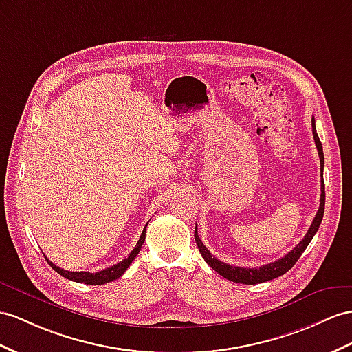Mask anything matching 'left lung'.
I'll list each match as a JSON object with an SVG mask.
<instances>
[{"label":"left lung","instance_id":"obj_1","mask_svg":"<svg viewBox=\"0 0 352 352\" xmlns=\"http://www.w3.org/2000/svg\"><path fill=\"white\" fill-rule=\"evenodd\" d=\"M312 133H314V140H315V146H317L318 150V156H320V164H321V175H322V168H324V153H322V146L321 141L318 138L317 133V128H315V119L312 117ZM324 205H326V192H324V179L321 178V197H320V208L317 215L311 224L309 230L306 232L305 238L297 244L290 253L285 254L283 258L276 260V262L263 265L260 267H238V266H230L228 263L221 262V260L215 258L206 247L202 244V241L197 236V226L195 229V239H196V245L199 248L202 257L205 258V262L208 263L215 272H219L221 276H224L229 281L233 283H239V284H258V283H266L270 281V279H275L278 276L284 275L285 272L290 270L294 263L299 260V257L302 256L303 251L306 250V247L309 245V242L312 241L314 235L317 233L322 215H324Z\"/></svg>","mask_w":352,"mask_h":352}]
</instances>
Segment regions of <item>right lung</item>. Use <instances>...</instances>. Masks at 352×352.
<instances>
[{"instance_id":"1","label":"right lung","mask_w":352,"mask_h":352,"mask_svg":"<svg viewBox=\"0 0 352 352\" xmlns=\"http://www.w3.org/2000/svg\"><path fill=\"white\" fill-rule=\"evenodd\" d=\"M148 224V223H147ZM147 224L146 228H144L141 236H140V241L137 242V245H135V248L131 251L129 256L123 258L122 262H119L117 265L111 266V267H107V269H102L99 270V272H69V270H65V269H60L56 265H53L49 258H46L49 265L56 270L58 274H60L62 276H65L67 279H71V281H76V283H82V284H89V285H101V284H107V283H111L114 281V279L120 278L126 269L129 267V265L133 262V258L138 256L140 250L144 244V241H146V229H147Z\"/></svg>"}]
</instances>
